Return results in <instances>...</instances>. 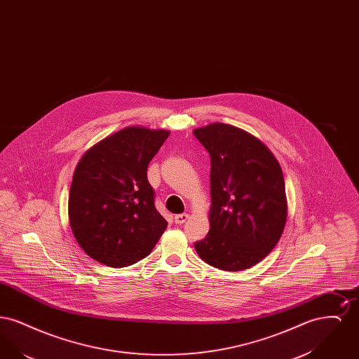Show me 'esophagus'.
Listing matches in <instances>:
<instances>
[{"label":"esophagus","instance_id":"esophagus-1","mask_svg":"<svg viewBox=\"0 0 359 359\" xmlns=\"http://www.w3.org/2000/svg\"><path fill=\"white\" fill-rule=\"evenodd\" d=\"M188 219L187 214H179L175 217V223L176 224H183Z\"/></svg>","mask_w":359,"mask_h":359}]
</instances>
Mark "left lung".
I'll use <instances>...</instances> for the list:
<instances>
[{"label": "left lung", "mask_w": 359, "mask_h": 359, "mask_svg": "<svg viewBox=\"0 0 359 359\" xmlns=\"http://www.w3.org/2000/svg\"><path fill=\"white\" fill-rule=\"evenodd\" d=\"M194 135L211 157L210 231L195 250L222 271L252 268L273 250L285 227L281 167L258 138L236 126L215 122Z\"/></svg>", "instance_id": "8db88e82"}]
</instances>
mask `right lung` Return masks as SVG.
<instances>
[{"mask_svg":"<svg viewBox=\"0 0 359 359\" xmlns=\"http://www.w3.org/2000/svg\"><path fill=\"white\" fill-rule=\"evenodd\" d=\"M168 136L129 126L83 154L69 188V217L87 256L123 268L152 252L168 223L154 207L147 171Z\"/></svg>","mask_w":359,"mask_h":359,"instance_id":"1","label":"right lung"}]
</instances>
